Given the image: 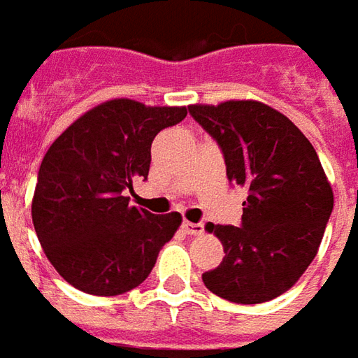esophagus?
I'll return each mask as SVG.
<instances>
[{
  "instance_id": "esophagus-1",
  "label": "esophagus",
  "mask_w": 358,
  "mask_h": 358,
  "mask_svg": "<svg viewBox=\"0 0 358 358\" xmlns=\"http://www.w3.org/2000/svg\"><path fill=\"white\" fill-rule=\"evenodd\" d=\"M183 230L187 234H193V236H199V234H203V224L201 222H189V220H185L183 222Z\"/></svg>"
}]
</instances>
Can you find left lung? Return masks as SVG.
Returning <instances> with one entry per match:
<instances>
[{
    "label": "left lung",
    "mask_w": 358,
    "mask_h": 358,
    "mask_svg": "<svg viewBox=\"0 0 358 358\" xmlns=\"http://www.w3.org/2000/svg\"><path fill=\"white\" fill-rule=\"evenodd\" d=\"M218 141L227 177L248 189L241 227L208 222L224 258L203 282L234 303L282 296L313 262L333 210V189L317 151L296 124L258 100L191 104Z\"/></svg>",
    "instance_id": "obj_1"
}]
</instances>
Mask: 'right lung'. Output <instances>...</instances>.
I'll return each mask as SVG.
<instances>
[{
    "instance_id": "obj_1",
    "label": "right lung",
    "mask_w": 358,
    "mask_h": 358,
    "mask_svg": "<svg viewBox=\"0 0 358 358\" xmlns=\"http://www.w3.org/2000/svg\"><path fill=\"white\" fill-rule=\"evenodd\" d=\"M185 116L187 106L114 98L52 141L41 163L31 217L49 262L76 289L120 296L138 287L181 227L179 213L151 215L131 207L126 195L138 177L150 173L151 141Z\"/></svg>"
}]
</instances>
